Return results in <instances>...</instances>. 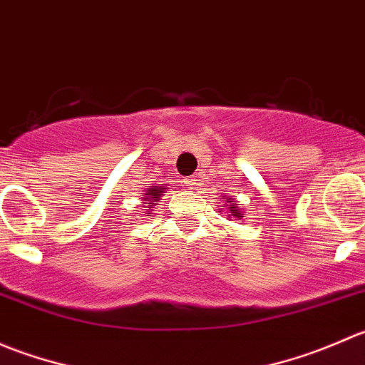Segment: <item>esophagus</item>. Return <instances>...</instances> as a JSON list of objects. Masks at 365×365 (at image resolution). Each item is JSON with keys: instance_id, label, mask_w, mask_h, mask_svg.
I'll return each instance as SVG.
<instances>
[{"instance_id": "34e87169", "label": "esophagus", "mask_w": 365, "mask_h": 365, "mask_svg": "<svg viewBox=\"0 0 365 365\" xmlns=\"http://www.w3.org/2000/svg\"><path fill=\"white\" fill-rule=\"evenodd\" d=\"M185 183L189 187H194V185H197V180H196V176H190V178H187L185 180Z\"/></svg>"}]
</instances>
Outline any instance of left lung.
Returning <instances> with one entry per match:
<instances>
[{
	"instance_id": "left-lung-1",
	"label": "left lung",
	"mask_w": 365,
	"mask_h": 365,
	"mask_svg": "<svg viewBox=\"0 0 365 365\" xmlns=\"http://www.w3.org/2000/svg\"><path fill=\"white\" fill-rule=\"evenodd\" d=\"M220 200H226V208H227V219H238L240 220L242 217L245 215L244 212H242V208L238 206L237 201H235V197H230V196H222ZM222 212V210H220Z\"/></svg>"
}]
</instances>
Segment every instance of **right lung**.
Segmentation results:
<instances>
[{
  "mask_svg": "<svg viewBox=\"0 0 365 365\" xmlns=\"http://www.w3.org/2000/svg\"><path fill=\"white\" fill-rule=\"evenodd\" d=\"M165 192V185L164 183H152L148 185V189L143 190V196H141V205L145 210L150 208H155L159 205L160 197L164 196Z\"/></svg>",
  "mask_w": 365,
  "mask_h": 365,
  "instance_id": "1",
  "label": "right lung"
}]
</instances>
